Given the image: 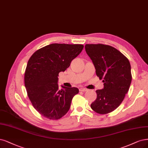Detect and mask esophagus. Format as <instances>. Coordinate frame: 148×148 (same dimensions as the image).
Listing matches in <instances>:
<instances>
[{
  "mask_svg": "<svg viewBox=\"0 0 148 148\" xmlns=\"http://www.w3.org/2000/svg\"><path fill=\"white\" fill-rule=\"evenodd\" d=\"M88 89H86V88H80L79 89V91H81V92H86V91H88Z\"/></svg>",
  "mask_w": 148,
  "mask_h": 148,
  "instance_id": "1",
  "label": "esophagus"
}]
</instances>
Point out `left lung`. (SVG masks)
<instances>
[{
	"label": "left lung",
	"mask_w": 148,
	"mask_h": 148,
	"mask_svg": "<svg viewBox=\"0 0 148 148\" xmlns=\"http://www.w3.org/2000/svg\"><path fill=\"white\" fill-rule=\"evenodd\" d=\"M86 53L92 61L97 76L103 79L104 88L96 90L97 99L90 107L104 114L116 110L123 101L132 81L129 59L119 51L103 44H86Z\"/></svg>",
	"instance_id": "left-lung-1"
}]
</instances>
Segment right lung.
Instances as JSON below:
<instances>
[{"label": "right lung", "mask_w": 148, "mask_h": 148, "mask_svg": "<svg viewBox=\"0 0 148 148\" xmlns=\"http://www.w3.org/2000/svg\"><path fill=\"white\" fill-rule=\"evenodd\" d=\"M83 45L53 43L36 51L30 58L24 73L27 95L38 113L45 118L57 120L70 109L76 88L62 86L59 89V73L64 72L82 51Z\"/></svg>", "instance_id": "right-lung-1"}]
</instances>
